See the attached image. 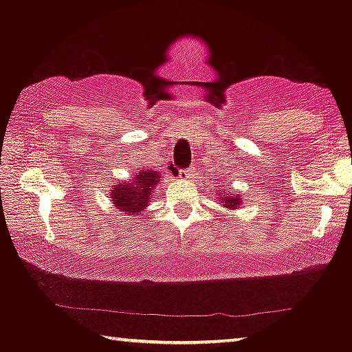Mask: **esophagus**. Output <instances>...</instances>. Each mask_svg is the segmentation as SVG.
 <instances>
[{"label": "esophagus", "mask_w": 352, "mask_h": 352, "mask_svg": "<svg viewBox=\"0 0 352 352\" xmlns=\"http://www.w3.org/2000/svg\"><path fill=\"white\" fill-rule=\"evenodd\" d=\"M179 177H180V179H192L193 170H192V168H184V170L179 172Z\"/></svg>", "instance_id": "esophagus-1"}]
</instances>
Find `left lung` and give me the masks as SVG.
Segmentation results:
<instances>
[{
	"mask_svg": "<svg viewBox=\"0 0 352 352\" xmlns=\"http://www.w3.org/2000/svg\"><path fill=\"white\" fill-rule=\"evenodd\" d=\"M219 198H221L224 208H239L241 200H243V198L238 197V195L234 197V195H228V193H219Z\"/></svg>",
	"mask_w": 352,
	"mask_h": 352,
	"instance_id": "obj_1",
	"label": "left lung"
}]
</instances>
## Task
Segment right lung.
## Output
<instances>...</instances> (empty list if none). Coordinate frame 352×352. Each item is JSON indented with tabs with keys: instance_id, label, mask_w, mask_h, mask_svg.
Masks as SVG:
<instances>
[{
	"instance_id": "obj_1",
	"label": "right lung",
	"mask_w": 352,
	"mask_h": 352,
	"mask_svg": "<svg viewBox=\"0 0 352 352\" xmlns=\"http://www.w3.org/2000/svg\"><path fill=\"white\" fill-rule=\"evenodd\" d=\"M160 175L155 170L139 172L133 184H118L111 190L113 203L116 208L129 214H135L149 205L152 190L157 187Z\"/></svg>"
}]
</instances>
